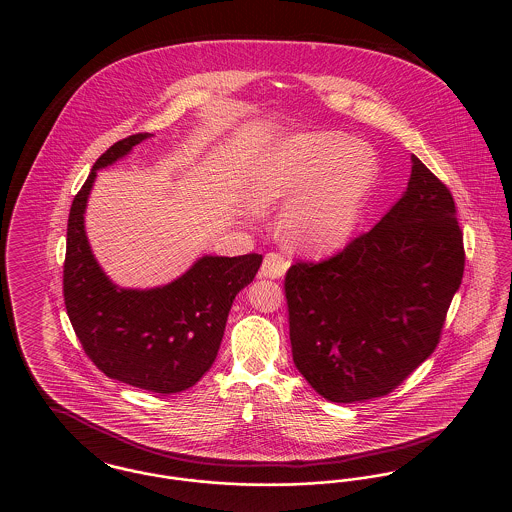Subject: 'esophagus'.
I'll list each match as a JSON object with an SVG mask.
<instances>
[{"instance_id":"esophagus-1","label":"esophagus","mask_w":512,"mask_h":512,"mask_svg":"<svg viewBox=\"0 0 512 512\" xmlns=\"http://www.w3.org/2000/svg\"><path fill=\"white\" fill-rule=\"evenodd\" d=\"M288 267H290V263H288V259H286L284 255L270 251V253L265 255V259H263L261 272H263V276H267V278H280V276L286 274Z\"/></svg>"}]
</instances>
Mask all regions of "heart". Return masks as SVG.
<instances>
[{"label": "heart", "mask_w": 512, "mask_h": 512, "mask_svg": "<svg viewBox=\"0 0 512 512\" xmlns=\"http://www.w3.org/2000/svg\"><path fill=\"white\" fill-rule=\"evenodd\" d=\"M374 171V157L343 134H297L257 159L247 199L257 211L286 203L284 238L297 249L326 253L353 236Z\"/></svg>", "instance_id": "obj_1"}]
</instances>
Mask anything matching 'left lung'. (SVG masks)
Instances as JSON below:
<instances>
[{"label": "left lung", "instance_id": "8db88e82", "mask_svg": "<svg viewBox=\"0 0 512 512\" xmlns=\"http://www.w3.org/2000/svg\"><path fill=\"white\" fill-rule=\"evenodd\" d=\"M380 222L330 259L295 261L284 290L293 363L332 403L388 395L438 347L464 272L449 188L418 157Z\"/></svg>", "mask_w": 512, "mask_h": 512}]
</instances>
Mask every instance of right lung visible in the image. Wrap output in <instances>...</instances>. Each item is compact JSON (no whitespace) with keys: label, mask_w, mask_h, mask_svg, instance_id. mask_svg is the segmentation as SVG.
Returning <instances> with one entry per match:
<instances>
[{"label":"right lung","mask_w":512,"mask_h":512,"mask_svg":"<svg viewBox=\"0 0 512 512\" xmlns=\"http://www.w3.org/2000/svg\"><path fill=\"white\" fill-rule=\"evenodd\" d=\"M149 136L132 134L109 147L74 195L63 295L76 338L105 376L140 390L178 393L215 363L232 301L253 282L263 255H205L186 274L153 290H122L105 276L84 230L88 195L99 169Z\"/></svg>","instance_id":"1"}]
</instances>
